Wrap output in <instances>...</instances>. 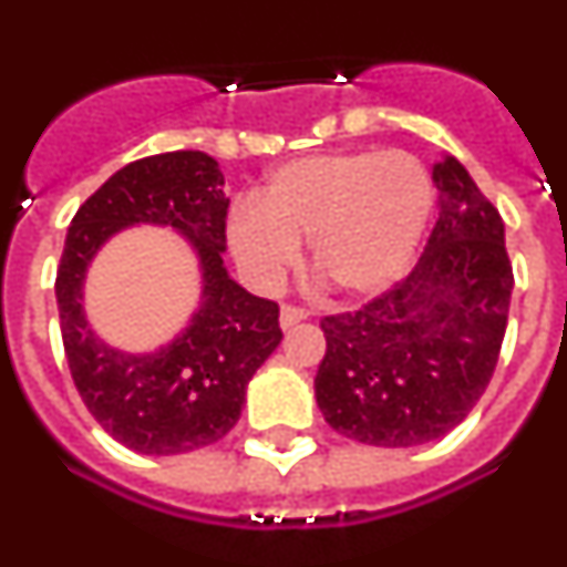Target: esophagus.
Returning <instances> with one entry per match:
<instances>
[{
  "label": "esophagus",
  "mask_w": 567,
  "mask_h": 567,
  "mask_svg": "<svg viewBox=\"0 0 567 567\" xmlns=\"http://www.w3.org/2000/svg\"><path fill=\"white\" fill-rule=\"evenodd\" d=\"M309 312L307 309H298V307H280V329L287 332V329H292L295 323H300V320H307Z\"/></svg>",
  "instance_id": "obj_1"
}]
</instances>
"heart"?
I'll return each instance as SVG.
<instances>
[{
  "label": "heart",
  "mask_w": 567,
  "mask_h": 567,
  "mask_svg": "<svg viewBox=\"0 0 567 567\" xmlns=\"http://www.w3.org/2000/svg\"><path fill=\"white\" fill-rule=\"evenodd\" d=\"M432 209V175L414 155L318 153L272 169L258 198L233 209L227 240L260 287L278 284L309 240V267L332 292L369 298L403 278Z\"/></svg>",
  "instance_id": "heart-1"
}]
</instances>
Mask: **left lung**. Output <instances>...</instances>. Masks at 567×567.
<instances>
[{
    "label": "left lung",
    "mask_w": 567,
    "mask_h": 567,
    "mask_svg": "<svg viewBox=\"0 0 567 567\" xmlns=\"http://www.w3.org/2000/svg\"><path fill=\"white\" fill-rule=\"evenodd\" d=\"M437 224L417 267L358 312L320 320L315 400L343 437L409 449L443 437L483 398L508 323L505 224L468 169H432Z\"/></svg>",
    "instance_id": "obj_1"
}]
</instances>
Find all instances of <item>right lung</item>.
Wrapping results in <instances>:
<instances>
[{
    "label": "right lung",
    "instance_id": "right-lung-1",
    "mask_svg": "<svg viewBox=\"0 0 567 567\" xmlns=\"http://www.w3.org/2000/svg\"><path fill=\"white\" fill-rule=\"evenodd\" d=\"M224 173L202 150L150 155L113 173L70 221L56 272L59 327L70 374L104 432L138 454L213 445L238 423L247 385L278 349V303L229 278ZM167 226L190 244L203 295L188 327L150 353L97 338L83 312V280L110 237L130 226Z\"/></svg>",
    "mask_w": 567,
    "mask_h": 567
}]
</instances>
